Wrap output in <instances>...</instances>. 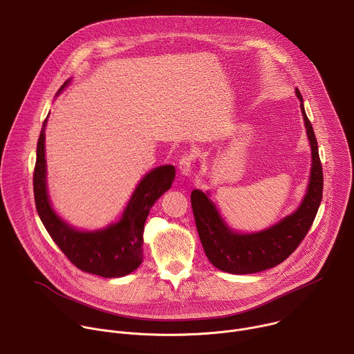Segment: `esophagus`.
<instances>
[{"mask_svg": "<svg viewBox=\"0 0 354 354\" xmlns=\"http://www.w3.org/2000/svg\"><path fill=\"white\" fill-rule=\"evenodd\" d=\"M193 162H194V156L193 154H183L179 158V171H180V174L185 175V176H189L192 174Z\"/></svg>", "mask_w": 354, "mask_h": 354, "instance_id": "34e87169", "label": "esophagus"}]
</instances>
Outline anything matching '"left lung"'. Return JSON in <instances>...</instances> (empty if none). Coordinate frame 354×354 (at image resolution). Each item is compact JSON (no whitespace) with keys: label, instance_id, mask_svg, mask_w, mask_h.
I'll list each match as a JSON object with an SVG mask.
<instances>
[{"label":"left lung","instance_id":"obj_1","mask_svg":"<svg viewBox=\"0 0 354 354\" xmlns=\"http://www.w3.org/2000/svg\"><path fill=\"white\" fill-rule=\"evenodd\" d=\"M295 93L301 100V112L313 151L308 192L295 213L262 232L236 234L223 223L214 205L203 192L194 189L190 194L200 242L209 261L223 272L249 274L277 266L298 248L315 220L324 189L322 164L313 124L302 105V96L298 89Z\"/></svg>","mask_w":354,"mask_h":354}]
</instances>
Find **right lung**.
<instances>
[{
    "instance_id": "obj_1",
    "label": "right lung",
    "mask_w": 354,
    "mask_h": 354,
    "mask_svg": "<svg viewBox=\"0 0 354 354\" xmlns=\"http://www.w3.org/2000/svg\"><path fill=\"white\" fill-rule=\"evenodd\" d=\"M46 122L47 118L37 140L33 171L35 205L44 228L67 259L80 270L108 279L131 273L142 261V231L147 216L156 201L171 187L175 168L165 165L147 174L133 193L119 223L95 232L77 231L55 214L48 201L44 160Z\"/></svg>"
}]
</instances>
